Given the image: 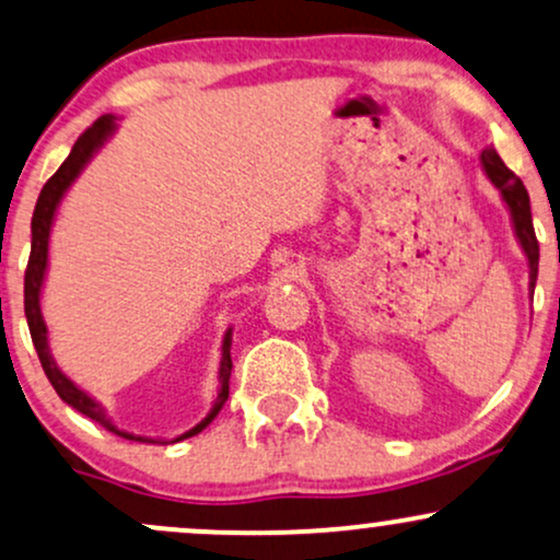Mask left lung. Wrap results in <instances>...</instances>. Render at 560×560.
<instances>
[{
  "mask_svg": "<svg viewBox=\"0 0 560 560\" xmlns=\"http://www.w3.org/2000/svg\"><path fill=\"white\" fill-rule=\"evenodd\" d=\"M480 164L485 177L493 182V187L501 192V200L506 203V211L511 215V229H514V237L522 247L524 258L529 266V294H535L537 284V262H540V245H537L535 226H532V211H529V195L527 187L522 185V179L503 164L501 156L495 153V148H485L480 153Z\"/></svg>",
  "mask_w": 560,
  "mask_h": 560,
  "instance_id": "obj_1",
  "label": "left lung"
}]
</instances>
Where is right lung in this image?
<instances>
[{
	"instance_id": "add662e5",
	"label": "right lung",
	"mask_w": 560,
	"mask_h": 560,
	"mask_svg": "<svg viewBox=\"0 0 560 560\" xmlns=\"http://www.w3.org/2000/svg\"><path fill=\"white\" fill-rule=\"evenodd\" d=\"M117 132V117L114 114H104L93 122L88 130L80 135L78 143L72 145L70 156L65 159V164L59 166L57 174L46 182L42 195H38L36 211H33V221H31V260H28V271H25V318H28V328H31V339L33 347H36L38 360H42V368L46 373V378L54 386V390L59 394V399L65 404H70L72 409H78L80 415L91 417L96 420L98 425H104L112 433L130 438V441H143V443H177L185 441V438L198 435L200 430H206L211 422L215 420V415L221 412L229 399V375H232V328H226L224 341H221V362H219V386H215V399L211 412H208L198 425L187 430L177 438H148V435H135L127 433V430L117 428L112 422L109 412L98 399H93L88 390L78 386L75 381H70L62 373V368L57 365L54 360L51 347H49V328H46L44 313H42V292H44V281H46V271H49V240H51V226H54V215H57V208L62 203V198L75 185V179L83 174V170L91 164L93 156L104 148Z\"/></svg>"
}]
</instances>
